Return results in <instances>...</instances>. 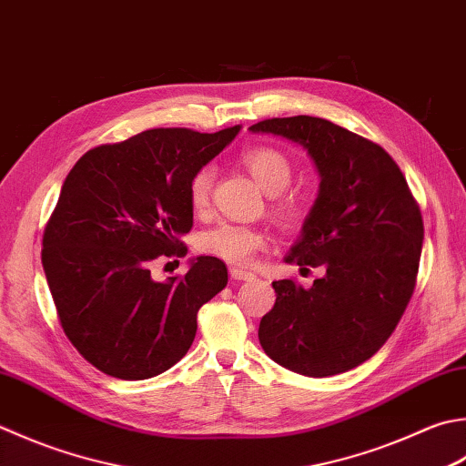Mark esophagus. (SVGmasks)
Returning <instances> with one entry per match:
<instances>
[{
  "instance_id": "obj_1",
  "label": "esophagus",
  "mask_w": 466,
  "mask_h": 466,
  "mask_svg": "<svg viewBox=\"0 0 466 466\" xmlns=\"http://www.w3.org/2000/svg\"><path fill=\"white\" fill-rule=\"evenodd\" d=\"M230 277L234 280H252V279H257V275H254V272L244 270V268H230Z\"/></svg>"
}]
</instances>
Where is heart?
Wrapping results in <instances>:
<instances>
[{
    "label": "heart",
    "mask_w": 466,
    "mask_h": 466,
    "mask_svg": "<svg viewBox=\"0 0 466 466\" xmlns=\"http://www.w3.org/2000/svg\"><path fill=\"white\" fill-rule=\"evenodd\" d=\"M240 161L264 191L275 194L272 196V212L282 224L297 226L305 220L309 212L307 196L299 194V191H287L295 176L293 161L289 159L287 153L270 147V145H258V147L246 149ZM214 179L216 169L212 166H202L191 173L187 199L196 212H204L209 206ZM267 242L268 236L260 228L222 222L199 236V250L224 262L246 264L267 246Z\"/></svg>",
    "instance_id": "b5f03b06"
}]
</instances>
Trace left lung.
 Returning <instances> with one entry per match:
<instances>
[{
    "label": "left lung",
    "instance_id": "left-lung-1",
    "mask_svg": "<svg viewBox=\"0 0 466 466\" xmlns=\"http://www.w3.org/2000/svg\"><path fill=\"white\" fill-rule=\"evenodd\" d=\"M250 131L297 141L321 186L303 238L289 257L321 267L311 289L275 280V307L260 319L264 353L309 378L337 376L370 360L394 333L414 295L424 224L404 173L388 151L327 118H264Z\"/></svg>",
    "mask_w": 466,
    "mask_h": 466
}]
</instances>
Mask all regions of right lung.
Masks as SVG:
<instances>
[{
    "label": "right lung",
    "instance_id": "1",
    "mask_svg": "<svg viewBox=\"0 0 466 466\" xmlns=\"http://www.w3.org/2000/svg\"><path fill=\"white\" fill-rule=\"evenodd\" d=\"M240 127H159L86 151L64 179L42 238V267L64 333L106 376L147 380L191 348L198 311L228 285L220 258L155 280L151 262L186 257L191 173Z\"/></svg>",
    "mask_w": 466,
    "mask_h": 466
}]
</instances>
